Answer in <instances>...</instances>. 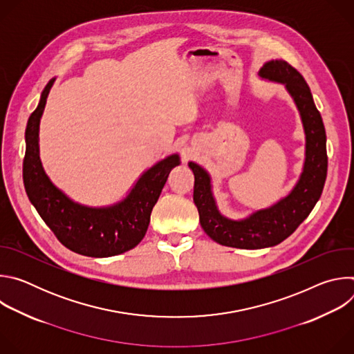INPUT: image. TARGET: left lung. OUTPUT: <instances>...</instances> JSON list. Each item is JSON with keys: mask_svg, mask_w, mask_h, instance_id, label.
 Masks as SVG:
<instances>
[{"mask_svg": "<svg viewBox=\"0 0 354 354\" xmlns=\"http://www.w3.org/2000/svg\"><path fill=\"white\" fill-rule=\"evenodd\" d=\"M258 77L286 88L304 129V164L292 189L269 207L235 220L220 212L210 174L193 161L187 164L194 175L193 200L201 228L217 243L239 249L270 248L290 236L317 205L328 171L326 133L306 80L284 60L266 62Z\"/></svg>", "mask_w": 354, "mask_h": 354, "instance_id": "left-lung-1", "label": "left lung"}]
</instances>
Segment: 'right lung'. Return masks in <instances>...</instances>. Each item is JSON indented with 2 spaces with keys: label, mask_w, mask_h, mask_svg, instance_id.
I'll use <instances>...</instances> for the list:
<instances>
[{
  "label": "right lung",
  "mask_w": 354,
  "mask_h": 354,
  "mask_svg": "<svg viewBox=\"0 0 354 354\" xmlns=\"http://www.w3.org/2000/svg\"><path fill=\"white\" fill-rule=\"evenodd\" d=\"M55 81L56 77L41 91L39 105L26 124L24 185L28 197L57 239L75 254L91 258L124 254L144 238L151 212L169 172L180 164V157L178 153L169 154L145 169L126 196L113 205L93 207L78 203L50 180L40 160V119Z\"/></svg>",
  "instance_id": "add662e5"
}]
</instances>
